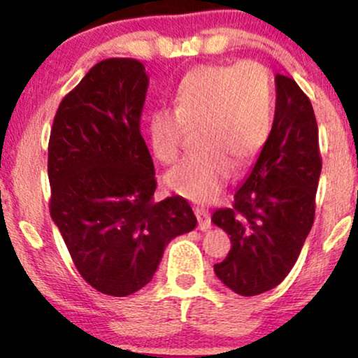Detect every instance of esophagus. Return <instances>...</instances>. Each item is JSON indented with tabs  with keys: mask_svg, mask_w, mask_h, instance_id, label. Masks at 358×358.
Here are the masks:
<instances>
[{
	"mask_svg": "<svg viewBox=\"0 0 358 358\" xmlns=\"http://www.w3.org/2000/svg\"><path fill=\"white\" fill-rule=\"evenodd\" d=\"M194 211H196L197 220H199V229L202 230V232H206V230L211 229V216H209V213L206 211L204 208H196Z\"/></svg>",
	"mask_w": 358,
	"mask_h": 358,
	"instance_id": "obj_1",
	"label": "esophagus"
}]
</instances>
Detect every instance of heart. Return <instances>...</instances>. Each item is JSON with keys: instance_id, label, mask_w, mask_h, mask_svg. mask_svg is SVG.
I'll use <instances>...</instances> for the list:
<instances>
[{"instance_id": "obj_1", "label": "heart", "mask_w": 358, "mask_h": 358, "mask_svg": "<svg viewBox=\"0 0 358 358\" xmlns=\"http://www.w3.org/2000/svg\"><path fill=\"white\" fill-rule=\"evenodd\" d=\"M273 126V90L259 64L201 66L183 76L173 96V110L149 117V142L162 164L182 154L187 131H199V154L166 175L173 192L194 202H211L234 171L265 147Z\"/></svg>"}]
</instances>
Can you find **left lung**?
<instances>
[{
    "mask_svg": "<svg viewBox=\"0 0 358 358\" xmlns=\"http://www.w3.org/2000/svg\"><path fill=\"white\" fill-rule=\"evenodd\" d=\"M275 93L265 147L232 208L216 209L211 216L232 243L215 273L241 296L262 294L286 279L315 216L322 161L313 107L289 76H275Z\"/></svg>",
    "mask_w": 358,
    "mask_h": 358,
    "instance_id": "8db88e82",
    "label": "left lung"
}]
</instances>
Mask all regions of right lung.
I'll return each mask as SVG.
<instances>
[{"mask_svg": "<svg viewBox=\"0 0 358 358\" xmlns=\"http://www.w3.org/2000/svg\"><path fill=\"white\" fill-rule=\"evenodd\" d=\"M147 88L142 62L102 60L64 96L50 133V215L83 279L119 298L147 286L169 241L197 225L183 197L154 201Z\"/></svg>", "mask_w": 358, "mask_h": 358, "instance_id": "obj_1", "label": "right lung"}]
</instances>
